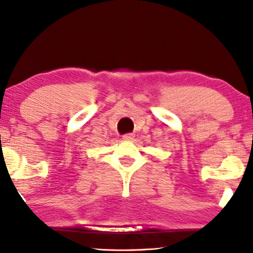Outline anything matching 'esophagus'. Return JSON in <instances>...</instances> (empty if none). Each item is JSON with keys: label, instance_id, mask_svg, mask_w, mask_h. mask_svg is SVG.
Instances as JSON below:
<instances>
[{"label": "esophagus", "instance_id": "esophagus-1", "mask_svg": "<svg viewBox=\"0 0 253 253\" xmlns=\"http://www.w3.org/2000/svg\"><path fill=\"white\" fill-rule=\"evenodd\" d=\"M134 137H135L134 134H126L123 136V139L124 140H131V139H134Z\"/></svg>", "mask_w": 253, "mask_h": 253}]
</instances>
